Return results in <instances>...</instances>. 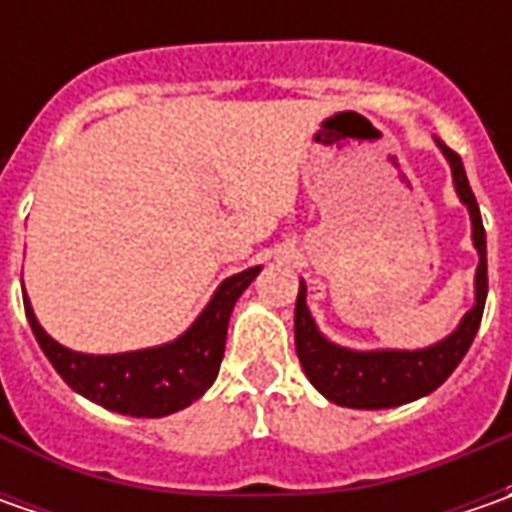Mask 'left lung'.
<instances>
[{"mask_svg": "<svg viewBox=\"0 0 512 512\" xmlns=\"http://www.w3.org/2000/svg\"><path fill=\"white\" fill-rule=\"evenodd\" d=\"M444 159L453 170V185L473 222V245L479 250V267H476V305L464 313L462 325L456 327L447 339L424 350H347L339 344L327 342L307 310V287L299 285L296 296V353L305 367L310 384L342 407L356 410H382V407H399V404L416 402L427 393H433L439 384L459 367L464 353L476 339V330L482 325L484 299H487V239L476 196L470 190L467 173H464L462 156L450 150L444 142Z\"/></svg>", "mask_w": 512, "mask_h": 512, "instance_id": "obj_1", "label": "left lung"}]
</instances>
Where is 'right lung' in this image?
Wrapping results in <instances>:
<instances>
[{"label": "right lung", "mask_w": 512, "mask_h": 512, "mask_svg": "<svg viewBox=\"0 0 512 512\" xmlns=\"http://www.w3.org/2000/svg\"><path fill=\"white\" fill-rule=\"evenodd\" d=\"M262 267H247L242 273L225 279L213 299L199 313V319L187 327L179 339L148 350L116 353V356H88L53 342L33 316L28 296L30 330L53 370L90 402L116 410L122 416L159 419L193 404L219 376V364L225 356L227 322L236 299L259 276Z\"/></svg>", "instance_id": "obj_1"}]
</instances>
